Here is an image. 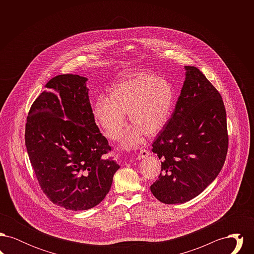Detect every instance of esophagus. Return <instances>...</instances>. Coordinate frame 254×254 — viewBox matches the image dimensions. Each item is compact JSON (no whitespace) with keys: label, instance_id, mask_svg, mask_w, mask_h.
<instances>
[{"label":"esophagus","instance_id":"1","mask_svg":"<svg viewBox=\"0 0 254 254\" xmlns=\"http://www.w3.org/2000/svg\"><path fill=\"white\" fill-rule=\"evenodd\" d=\"M149 154H150V152H149L148 150H146V149H141V150H140V152L138 153L137 159H138V160L144 159V158L147 157Z\"/></svg>","mask_w":254,"mask_h":254}]
</instances>
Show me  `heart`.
I'll use <instances>...</instances> for the list:
<instances>
[{
  "instance_id": "1",
  "label": "heart",
  "mask_w": 254,
  "mask_h": 254,
  "mask_svg": "<svg viewBox=\"0 0 254 254\" xmlns=\"http://www.w3.org/2000/svg\"><path fill=\"white\" fill-rule=\"evenodd\" d=\"M174 90L165 79L154 74L139 73L123 80L109 91L107 100L99 99L92 107V116L106 136L116 140L126 127V114L133 125L125 133L122 145L130 148L141 141L144 133L153 137L169 122Z\"/></svg>"
}]
</instances>
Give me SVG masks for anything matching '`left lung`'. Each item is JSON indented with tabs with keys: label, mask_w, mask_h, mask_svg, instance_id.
<instances>
[{
	"label": "left lung",
	"mask_w": 254,
	"mask_h": 254,
	"mask_svg": "<svg viewBox=\"0 0 254 254\" xmlns=\"http://www.w3.org/2000/svg\"><path fill=\"white\" fill-rule=\"evenodd\" d=\"M185 69L174 111L152 144L162 169L150 190L168 205L186 203L203 192L223 168L229 145L220 93L197 67Z\"/></svg>",
	"instance_id": "8db88e82"
}]
</instances>
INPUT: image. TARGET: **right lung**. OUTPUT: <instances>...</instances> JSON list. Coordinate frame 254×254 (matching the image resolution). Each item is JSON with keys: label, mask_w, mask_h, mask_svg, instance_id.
<instances>
[{"label": "right lung", "mask_w": 254, "mask_h": 254, "mask_svg": "<svg viewBox=\"0 0 254 254\" xmlns=\"http://www.w3.org/2000/svg\"><path fill=\"white\" fill-rule=\"evenodd\" d=\"M87 78H52L35 100L25 125V146L39 185L49 200L69 210H86L109 193L120 166L92 116Z\"/></svg>", "instance_id": "1"}]
</instances>
